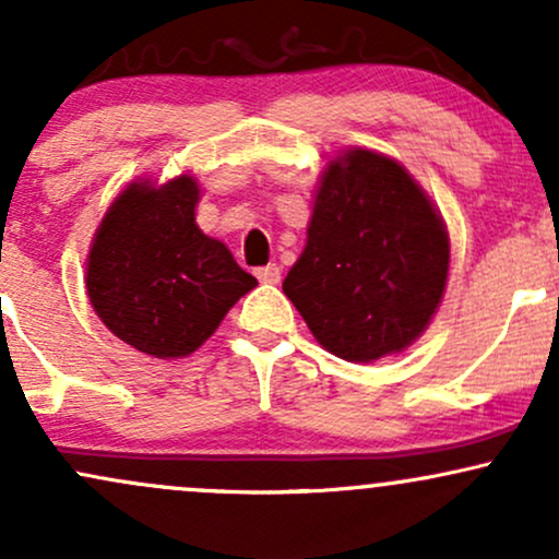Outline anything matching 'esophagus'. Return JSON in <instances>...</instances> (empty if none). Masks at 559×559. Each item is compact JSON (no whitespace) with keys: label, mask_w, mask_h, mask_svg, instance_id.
<instances>
[{"label":"esophagus","mask_w":559,"mask_h":559,"mask_svg":"<svg viewBox=\"0 0 559 559\" xmlns=\"http://www.w3.org/2000/svg\"><path fill=\"white\" fill-rule=\"evenodd\" d=\"M254 275H258L262 284H278V281H281V267L275 265V262H271V265L258 267V271H254Z\"/></svg>","instance_id":"34e87169"}]
</instances>
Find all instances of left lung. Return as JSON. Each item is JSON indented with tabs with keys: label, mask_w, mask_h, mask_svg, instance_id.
<instances>
[{
	"label": "left lung",
	"mask_w": 559,
	"mask_h": 559,
	"mask_svg": "<svg viewBox=\"0 0 559 559\" xmlns=\"http://www.w3.org/2000/svg\"><path fill=\"white\" fill-rule=\"evenodd\" d=\"M447 271L444 223L420 186L394 159L355 150L323 176L284 294L325 349L370 362L426 331Z\"/></svg>",
	"instance_id": "1"
}]
</instances>
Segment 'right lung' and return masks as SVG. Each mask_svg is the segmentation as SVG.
Returning <instances> with one entry per match:
<instances>
[{"label":"right lung","instance_id":"right-lung-1","mask_svg":"<svg viewBox=\"0 0 559 559\" xmlns=\"http://www.w3.org/2000/svg\"><path fill=\"white\" fill-rule=\"evenodd\" d=\"M191 176L133 183L112 202L88 254L86 286L96 316L126 344L152 357H186L215 333L258 278L226 243L194 223Z\"/></svg>","mask_w":559,"mask_h":559}]
</instances>
